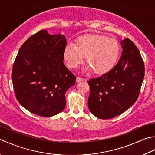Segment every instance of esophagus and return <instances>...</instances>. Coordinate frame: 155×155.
<instances>
[{"mask_svg": "<svg viewBox=\"0 0 155 155\" xmlns=\"http://www.w3.org/2000/svg\"><path fill=\"white\" fill-rule=\"evenodd\" d=\"M83 81H84L83 78H81L79 77H77V79H76V82H77V83H80V82Z\"/></svg>", "mask_w": 155, "mask_h": 155, "instance_id": "1", "label": "esophagus"}]
</instances>
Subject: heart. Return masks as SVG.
<instances>
[{"instance_id": "b5f03b06", "label": "heart", "mask_w": 155, "mask_h": 155, "mask_svg": "<svg viewBox=\"0 0 155 155\" xmlns=\"http://www.w3.org/2000/svg\"><path fill=\"white\" fill-rule=\"evenodd\" d=\"M117 40L107 36L87 34L78 37L75 45L68 44L64 50V58L69 68H76L83 63L84 57L95 73L104 74L114 68L120 54Z\"/></svg>"}]
</instances>
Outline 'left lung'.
I'll return each instance as SVG.
<instances>
[{
  "instance_id": "1",
  "label": "left lung",
  "mask_w": 155,
  "mask_h": 155,
  "mask_svg": "<svg viewBox=\"0 0 155 155\" xmlns=\"http://www.w3.org/2000/svg\"><path fill=\"white\" fill-rule=\"evenodd\" d=\"M122 53L117 64L107 73L88 81V107L93 116L103 120L123 114L137 100L144 77V65L136 45L121 40Z\"/></svg>"
}]
</instances>
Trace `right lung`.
<instances>
[{
	"label": "right lung",
	"instance_id": "add662e5",
	"mask_svg": "<svg viewBox=\"0 0 155 155\" xmlns=\"http://www.w3.org/2000/svg\"><path fill=\"white\" fill-rule=\"evenodd\" d=\"M66 39L41 30L21 45L12 71L15 96L32 114L51 117L63 111L76 77L64 64Z\"/></svg>",
	"mask_w": 155,
	"mask_h": 155
}]
</instances>
